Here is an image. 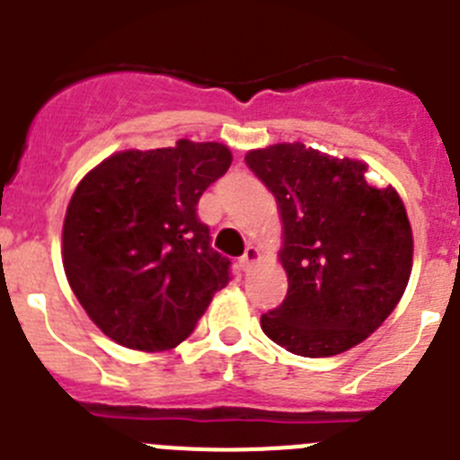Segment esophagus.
Masks as SVG:
<instances>
[{"instance_id":"obj_1","label":"esophagus","mask_w":460,"mask_h":460,"mask_svg":"<svg viewBox=\"0 0 460 460\" xmlns=\"http://www.w3.org/2000/svg\"><path fill=\"white\" fill-rule=\"evenodd\" d=\"M256 259H259V250H256L254 244H250V247L244 250V254L240 256V268H243L244 272H247V270H250L252 265L256 263Z\"/></svg>"}]
</instances>
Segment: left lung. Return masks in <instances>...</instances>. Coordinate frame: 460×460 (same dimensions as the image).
Wrapping results in <instances>:
<instances>
[{
  "label": "left lung",
  "mask_w": 460,
  "mask_h": 460,
  "mask_svg": "<svg viewBox=\"0 0 460 460\" xmlns=\"http://www.w3.org/2000/svg\"><path fill=\"white\" fill-rule=\"evenodd\" d=\"M244 163L277 199L288 274L281 306L261 315L270 341L324 358L366 341L394 311L413 268V234L393 186L367 165L302 143L252 149Z\"/></svg>",
  "instance_id": "1"
}]
</instances>
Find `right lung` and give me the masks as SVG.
<instances>
[{"mask_svg": "<svg viewBox=\"0 0 460 460\" xmlns=\"http://www.w3.org/2000/svg\"><path fill=\"white\" fill-rule=\"evenodd\" d=\"M220 143L118 152L90 170L63 222V268L90 320L118 345L177 347L229 283L231 261L197 217L231 165Z\"/></svg>", "mask_w": 460, "mask_h": 460, "instance_id": "1", "label": "right lung"}]
</instances>
